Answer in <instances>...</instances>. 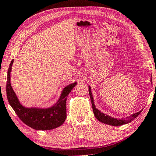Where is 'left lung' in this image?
<instances>
[{
	"instance_id": "left-lung-1",
	"label": "left lung",
	"mask_w": 156,
	"mask_h": 156,
	"mask_svg": "<svg viewBox=\"0 0 156 156\" xmlns=\"http://www.w3.org/2000/svg\"><path fill=\"white\" fill-rule=\"evenodd\" d=\"M89 95H90V100L92 102V106H93L94 115L95 116V117L97 118L100 122L104 123V124L111 125V126H121V125L128 124V123L132 122L135 118H136L138 116L140 115V113L142 112L141 110V111L138 112L136 113L133 114L132 115H131L130 117H126V119H116V118L112 117L110 116H108L105 115L104 113L101 112L98 110V109H96V107L95 106V104H94L93 94H92V92H91V87L90 86H89Z\"/></svg>"
}]
</instances>
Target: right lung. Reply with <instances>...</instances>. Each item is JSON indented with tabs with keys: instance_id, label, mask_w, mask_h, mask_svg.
<instances>
[{
	"instance_id": "obj_1",
	"label": "right lung",
	"mask_w": 156,
	"mask_h": 156,
	"mask_svg": "<svg viewBox=\"0 0 156 156\" xmlns=\"http://www.w3.org/2000/svg\"><path fill=\"white\" fill-rule=\"evenodd\" d=\"M13 61L14 60H12L10 62L8 70L6 94L8 102L16 115L26 125L36 130H51L62 125L66 118L67 96L77 83L75 82L65 87L58 100L54 106L46 109L27 108L20 104L10 84V72Z\"/></svg>"
}]
</instances>
